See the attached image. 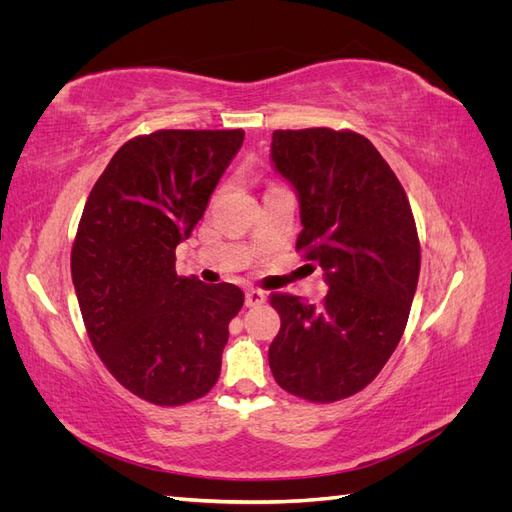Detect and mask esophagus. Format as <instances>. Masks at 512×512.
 <instances>
[{
    "mask_svg": "<svg viewBox=\"0 0 512 512\" xmlns=\"http://www.w3.org/2000/svg\"><path fill=\"white\" fill-rule=\"evenodd\" d=\"M267 301V294L258 288H247L245 292V305L247 307H258Z\"/></svg>",
    "mask_w": 512,
    "mask_h": 512,
    "instance_id": "esophagus-1",
    "label": "esophagus"
}]
</instances>
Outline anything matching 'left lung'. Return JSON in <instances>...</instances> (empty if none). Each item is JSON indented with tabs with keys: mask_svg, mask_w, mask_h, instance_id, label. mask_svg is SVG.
I'll use <instances>...</instances> for the list:
<instances>
[{
	"mask_svg": "<svg viewBox=\"0 0 512 512\" xmlns=\"http://www.w3.org/2000/svg\"><path fill=\"white\" fill-rule=\"evenodd\" d=\"M275 168L301 200L297 252L327 275L318 305L273 292L280 333L269 346L275 382L314 404L352 397L391 359L421 271L406 190L367 138L352 130H275Z\"/></svg>",
	"mask_w": 512,
	"mask_h": 512,
	"instance_id": "8db88e82",
	"label": "left lung"
}]
</instances>
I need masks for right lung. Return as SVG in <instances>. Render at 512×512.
<instances>
[{
	"label": "right lung",
	"mask_w": 512,
	"mask_h": 512,
	"mask_svg": "<svg viewBox=\"0 0 512 512\" xmlns=\"http://www.w3.org/2000/svg\"><path fill=\"white\" fill-rule=\"evenodd\" d=\"M243 130H156L121 145L91 188L70 267L91 346L132 395L156 406L205 397L220 378L235 284L175 271Z\"/></svg>",
	"instance_id": "right-lung-1"
}]
</instances>
